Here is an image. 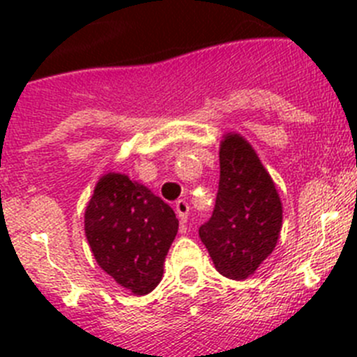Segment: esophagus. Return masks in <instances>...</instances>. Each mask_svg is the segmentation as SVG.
Instances as JSON below:
<instances>
[{
	"mask_svg": "<svg viewBox=\"0 0 357 357\" xmlns=\"http://www.w3.org/2000/svg\"><path fill=\"white\" fill-rule=\"evenodd\" d=\"M175 211H176V216H178V220H181L182 223L188 222V214H189V204H188V202L176 200Z\"/></svg>",
	"mask_w": 357,
	"mask_h": 357,
	"instance_id": "1",
	"label": "esophagus"
}]
</instances>
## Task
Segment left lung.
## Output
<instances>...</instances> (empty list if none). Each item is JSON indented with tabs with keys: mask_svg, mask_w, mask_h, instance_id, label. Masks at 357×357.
<instances>
[{
	"mask_svg": "<svg viewBox=\"0 0 357 357\" xmlns=\"http://www.w3.org/2000/svg\"><path fill=\"white\" fill-rule=\"evenodd\" d=\"M280 227L282 204L272 176L248 141L227 134L213 216L198 229L218 272L236 280L252 275L275 248Z\"/></svg>",
	"mask_w": 357,
	"mask_h": 357,
	"instance_id": "8db88e82",
	"label": "left lung"
}]
</instances>
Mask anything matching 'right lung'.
I'll list each match as a JSON object with an SVG mask.
<instances>
[{
    "instance_id": "right-lung-1",
    "label": "right lung",
    "mask_w": 357,
    "mask_h": 357,
    "mask_svg": "<svg viewBox=\"0 0 357 357\" xmlns=\"http://www.w3.org/2000/svg\"><path fill=\"white\" fill-rule=\"evenodd\" d=\"M176 230L172 207L121 173L103 175L85 209V236L98 266L134 295L160 282Z\"/></svg>"
}]
</instances>
